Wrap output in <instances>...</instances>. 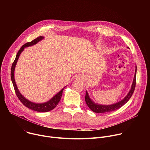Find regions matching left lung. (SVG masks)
Wrapping results in <instances>:
<instances>
[{
    "mask_svg": "<svg viewBox=\"0 0 150 150\" xmlns=\"http://www.w3.org/2000/svg\"><path fill=\"white\" fill-rule=\"evenodd\" d=\"M136 76H137V66H136V70L135 73V76L133 81V83L131 87V89L129 93L120 102H118L116 104H112V105H100L95 104L89 97L88 93L86 91V94H85V100L86 102L88 108L94 112L95 113H105V112H109L112 111H114L116 110H117L120 109L122 106H123L125 104H126L130 98L132 97L135 88V85H136Z\"/></svg>",
    "mask_w": 150,
    "mask_h": 150,
    "instance_id": "obj_1",
    "label": "left lung"
}]
</instances>
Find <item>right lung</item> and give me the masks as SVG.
<instances>
[{"instance_id":"obj_1","label":"right lung","mask_w":150,"mask_h":150,"mask_svg":"<svg viewBox=\"0 0 150 150\" xmlns=\"http://www.w3.org/2000/svg\"><path fill=\"white\" fill-rule=\"evenodd\" d=\"M43 38L44 37L42 36L38 37L37 38L33 40V41L27 42V43H25V45H24L22 47H21L20 50L18 51V53L16 54V56L15 57L14 62L12 63V68H11V80H12V83L13 85L15 93H16L18 98H19V100L21 101V103H22L25 107H27V108H28V109H30L33 110L38 112H47L53 110L55 108V107L58 104L59 102L60 101V98L62 97L63 90H64V88H65V87H64L60 92H59L56 96H54L50 100H49V101H47L46 103H41V104H38V103L36 104V103L31 102L29 100H28L27 99H26L22 94L19 93V90L17 88L16 84L15 83V79H14V70H15L16 62L19 58V56L20 54L21 53V52L24 50V48L26 47L31 46H33V45L36 44L37 42H38L39 41L41 40L42 39H43Z\"/></svg>"}]
</instances>
